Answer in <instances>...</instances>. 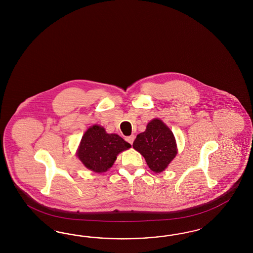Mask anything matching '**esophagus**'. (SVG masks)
I'll list each match as a JSON object with an SVG mask.
<instances>
[{
  "instance_id": "34e87169",
  "label": "esophagus",
  "mask_w": 253,
  "mask_h": 253,
  "mask_svg": "<svg viewBox=\"0 0 253 253\" xmlns=\"http://www.w3.org/2000/svg\"><path fill=\"white\" fill-rule=\"evenodd\" d=\"M126 141H127L128 143H130V145H132V143H133V141H134V135L131 134L130 136H127V137H126Z\"/></svg>"
}]
</instances>
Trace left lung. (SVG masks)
<instances>
[{"label":"left lung","instance_id":"obj_1","mask_svg":"<svg viewBox=\"0 0 253 253\" xmlns=\"http://www.w3.org/2000/svg\"><path fill=\"white\" fill-rule=\"evenodd\" d=\"M132 147L145 158L150 169L158 173L168 167L177 154L172 131L159 119L147 124L146 130L135 138Z\"/></svg>","mask_w":253,"mask_h":253}]
</instances>
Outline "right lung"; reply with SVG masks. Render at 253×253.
Here are the masks:
<instances>
[{"label":"right lung","mask_w":253,"mask_h":253,"mask_svg":"<svg viewBox=\"0 0 253 253\" xmlns=\"http://www.w3.org/2000/svg\"><path fill=\"white\" fill-rule=\"evenodd\" d=\"M130 147V144L118 134H108L103 127L93 125L82 138L77 156L86 168L105 172L113 165L118 154Z\"/></svg>","instance_id":"right-lung-1"}]
</instances>
